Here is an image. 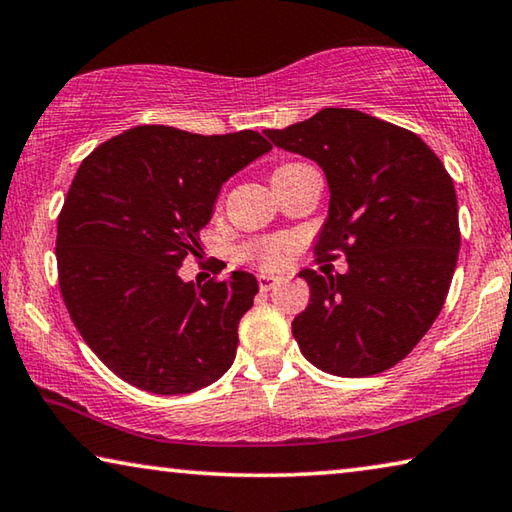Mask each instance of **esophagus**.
Masks as SVG:
<instances>
[{
    "label": "esophagus",
    "mask_w": 512,
    "mask_h": 512,
    "mask_svg": "<svg viewBox=\"0 0 512 512\" xmlns=\"http://www.w3.org/2000/svg\"><path fill=\"white\" fill-rule=\"evenodd\" d=\"M280 285V278L278 275H271V273H262L259 275V289L262 291H271Z\"/></svg>",
    "instance_id": "obj_1"
}]
</instances>
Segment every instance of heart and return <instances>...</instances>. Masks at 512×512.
<instances>
[{
    "mask_svg": "<svg viewBox=\"0 0 512 512\" xmlns=\"http://www.w3.org/2000/svg\"><path fill=\"white\" fill-rule=\"evenodd\" d=\"M250 255L257 259L259 266L264 269H280L291 255V241L289 239H269L253 246Z\"/></svg>",
    "mask_w": 512,
    "mask_h": 512,
    "instance_id": "heart-1",
    "label": "heart"
}]
</instances>
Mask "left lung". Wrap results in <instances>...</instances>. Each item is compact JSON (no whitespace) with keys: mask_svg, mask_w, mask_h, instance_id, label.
I'll list each match as a JSON object with an SVG mask.
<instances>
[{"mask_svg":"<svg viewBox=\"0 0 512 512\" xmlns=\"http://www.w3.org/2000/svg\"><path fill=\"white\" fill-rule=\"evenodd\" d=\"M273 145L319 164L328 216L316 253H344L346 273L300 271L310 303L291 321L314 367L364 378L401 362L440 314L460 250L458 198L417 134L353 109H321Z\"/></svg>","mask_w":512,"mask_h":512,"instance_id":"8db88e82","label":"left lung"}]
</instances>
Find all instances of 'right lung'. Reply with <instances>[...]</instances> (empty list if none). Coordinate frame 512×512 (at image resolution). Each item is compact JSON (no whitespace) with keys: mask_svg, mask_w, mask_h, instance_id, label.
I'll return each mask as SVG.
<instances>
[{"mask_svg":"<svg viewBox=\"0 0 512 512\" xmlns=\"http://www.w3.org/2000/svg\"><path fill=\"white\" fill-rule=\"evenodd\" d=\"M273 145L253 129L202 136L141 125L81 161L56 232L59 285L91 351L125 383L189 394L232 367L239 321L259 291L248 271L198 287V255L223 184Z\"/></svg>","mask_w":512,"mask_h":512,"instance_id":"obj_1","label":"right lung"}]
</instances>
